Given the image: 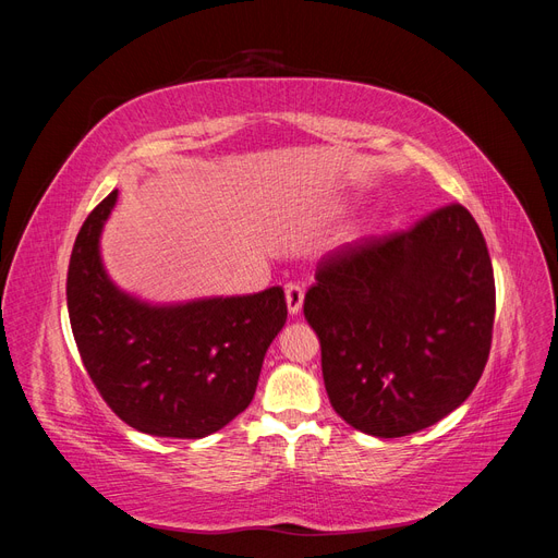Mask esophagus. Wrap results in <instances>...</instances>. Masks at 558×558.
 <instances>
[{
    "label": "esophagus",
    "instance_id": "34e87169",
    "mask_svg": "<svg viewBox=\"0 0 558 558\" xmlns=\"http://www.w3.org/2000/svg\"><path fill=\"white\" fill-rule=\"evenodd\" d=\"M302 300H305V289L300 283L286 286V302H289V312L298 314L302 310Z\"/></svg>",
    "mask_w": 558,
    "mask_h": 558
}]
</instances>
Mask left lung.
Masks as SVG:
<instances>
[{"label": "left lung", "mask_w": 558, "mask_h": 558, "mask_svg": "<svg viewBox=\"0 0 558 558\" xmlns=\"http://www.w3.org/2000/svg\"><path fill=\"white\" fill-rule=\"evenodd\" d=\"M305 318L332 410L375 437L453 412L488 361L496 281L484 234L451 202L410 228L337 248L316 265Z\"/></svg>", "instance_id": "8db88e82"}]
</instances>
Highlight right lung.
Segmentation results:
<instances>
[{"label":"right lung","mask_w":558,"mask_h":558,"mask_svg":"<svg viewBox=\"0 0 558 558\" xmlns=\"http://www.w3.org/2000/svg\"><path fill=\"white\" fill-rule=\"evenodd\" d=\"M116 195L83 221L66 269L81 361L128 426L197 440L228 426L253 400L265 351L289 316L283 289L179 307L142 305L116 289L99 260V232Z\"/></svg>","instance_id":"obj_1"}]
</instances>
